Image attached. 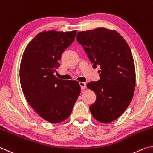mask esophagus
I'll list each match as a JSON object with an SVG mask.
<instances>
[{"label": "esophagus", "instance_id": "esophagus-1", "mask_svg": "<svg viewBox=\"0 0 153 153\" xmlns=\"http://www.w3.org/2000/svg\"><path fill=\"white\" fill-rule=\"evenodd\" d=\"M79 85H80V87H81L82 90H84L85 88H86V84H85L83 82H80Z\"/></svg>", "mask_w": 153, "mask_h": 153}]
</instances>
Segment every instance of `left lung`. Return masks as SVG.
<instances>
[{
    "instance_id": "left-lung-1",
    "label": "left lung",
    "mask_w": 153,
    "mask_h": 153,
    "mask_svg": "<svg viewBox=\"0 0 153 153\" xmlns=\"http://www.w3.org/2000/svg\"><path fill=\"white\" fill-rule=\"evenodd\" d=\"M76 40L93 68L100 66V80L87 85L96 94L91 113L97 121L110 123L126 109L134 93L135 67L130 48L119 33L105 28L79 32Z\"/></svg>"
}]
</instances>
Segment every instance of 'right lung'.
<instances>
[{
  "mask_svg": "<svg viewBox=\"0 0 153 153\" xmlns=\"http://www.w3.org/2000/svg\"><path fill=\"white\" fill-rule=\"evenodd\" d=\"M76 33L41 32L28 44L21 59L20 81L25 97L43 119L53 124L68 118L81 93L79 82L58 79L54 75L62 54Z\"/></svg>",
  "mask_w": 153,
  "mask_h": 153,
  "instance_id": "add662e5",
  "label": "right lung"
}]
</instances>
